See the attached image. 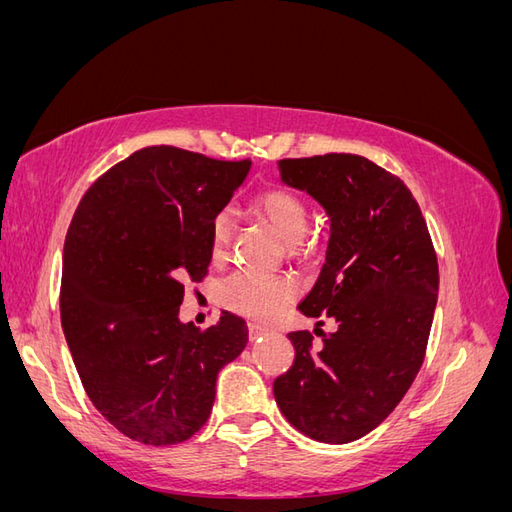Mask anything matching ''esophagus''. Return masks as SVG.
Returning <instances> with one entry per match:
<instances>
[{
	"label": "esophagus",
	"mask_w": 512,
	"mask_h": 512,
	"mask_svg": "<svg viewBox=\"0 0 512 512\" xmlns=\"http://www.w3.org/2000/svg\"><path fill=\"white\" fill-rule=\"evenodd\" d=\"M247 331H250V339H256V337H260V335H265V333H267V329L262 327V324H256V322H250V324H247Z\"/></svg>",
	"instance_id": "1"
}]
</instances>
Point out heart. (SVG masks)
I'll return each instance as SVG.
<instances>
[{"label": "heart", "instance_id": "obj_1", "mask_svg": "<svg viewBox=\"0 0 512 512\" xmlns=\"http://www.w3.org/2000/svg\"><path fill=\"white\" fill-rule=\"evenodd\" d=\"M252 209L262 220H267L288 245H297L305 237L309 211L297 192L275 185L254 198ZM232 235H235V215L224 209L211 222V256L215 260L226 258ZM294 297H297V286L282 275L237 271L228 275L220 286V299L228 309L258 320L277 316Z\"/></svg>", "mask_w": 512, "mask_h": 512}]
</instances>
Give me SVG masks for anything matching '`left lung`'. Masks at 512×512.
<instances>
[{
	"mask_svg": "<svg viewBox=\"0 0 512 512\" xmlns=\"http://www.w3.org/2000/svg\"><path fill=\"white\" fill-rule=\"evenodd\" d=\"M280 170L331 218L327 262L299 312L333 318L337 331L316 329L320 346L309 331L288 333L294 363L273 395L307 438L348 444L397 408L425 361L438 256L408 185L371 160L324 153L286 158Z\"/></svg>",
	"mask_w": 512,
	"mask_h": 512,
	"instance_id": "1",
	"label": "left lung"
}]
</instances>
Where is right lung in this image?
<instances>
[{"label": "right lung", "instance_id": "1", "mask_svg": "<svg viewBox=\"0 0 512 512\" xmlns=\"http://www.w3.org/2000/svg\"><path fill=\"white\" fill-rule=\"evenodd\" d=\"M252 160L160 145L98 177L70 222L59 314L83 389L98 412L149 446L190 440L215 401L218 371L247 344L243 318L181 324L185 282L211 262V222Z\"/></svg>", "mask_w": 512, "mask_h": 512}]
</instances>
